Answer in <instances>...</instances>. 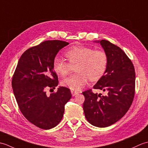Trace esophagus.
Here are the masks:
<instances>
[{
  "mask_svg": "<svg viewBox=\"0 0 148 148\" xmlns=\"http://www.w3.org/2000/svg\"><path fill=\"white\" fill-rule=\"evenodd\" d=\"M71 93H72V96L76 95V94H77V93H78V92H77V91H76V90H71Z\"/></svg>",
  "mask_w": 148,
  "mask_h": 148,
  "instance_id": "esophagus-1",
  "label": "esophagus"
}]
</instances>
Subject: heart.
Listing matches in <instances>:
<instances>
[{
  "instance_id": "heart-1",
  "label": "heart",
  "mask_w": 148,
  "mask_h": 148,
  "mask_svg": "<svg viewBox=\"0 0 148 148\" xmlns=\"http://www.w3.org/2000/svg\"><path fill=\"white\" fill-rule=\"evenodd\" d=\"M69 63L58 56L53 60V66L56 73L62 76L67 75L71 65L76 64V72L62 80V83L71 90H77L83 88L90 78L98 81L104 74L108 65V56L102 50H94L86 46H74L65 52Z\"/></svg>"
}]
</instances>
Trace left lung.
<instances>
[{
  "label": "left lung",
  "mask_w": 148,
  "mask_h": 148,
  "mask_svg": "<svg viewBox=\"0 0 148 148\" xmlns=\"http://www.w3.org/2000/svg\"><path fill=\"white\" fill-rule=\"evenodd\" d=\"M100 43L108 56L104 74L93 88L106 91L108 94L93 93L92 90L83 92V110L90 124L95 127H109L119 121L133 102L136 73L132 62L123 50L108 40H95Z\"/></svg>",
  "instance_id": "8db88e82"
}]
</instances>
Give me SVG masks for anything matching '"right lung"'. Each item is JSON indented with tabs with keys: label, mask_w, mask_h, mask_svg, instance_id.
Returning <instances> with one entry per match:
<instances>
[{
	"label": "right lung",
	"mask_w": 148,
	"mask_h": 148,
	"mask_svg": "<svg viewBox=\"0 0 148 148\" xmlns=\"http://www.w3.org/2000/svg\"><path fill=\"white\" fill-rule=\"evenodd\" d=\"M69 43L46 40L28 49L21 56L12 79V88L22 114L42 129L56 127L63 118L65 105L72 95L69 88L60 86L57 92L46 95L48 88L58 86V76L53 62L58 51Z\"/></svg>",
	"instance_id": "add662e5"
}]
</instances>
